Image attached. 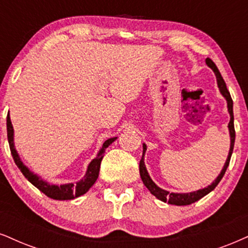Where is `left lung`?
<instances>
[{
  "instance_id": "8db88e82",
  "label": "left lung",
  "mask_w": 248,
  "mask_h": 248,
  "mask_svg": "<svg viewBox=\"0 0 248 248\" xmlns=\"http://www.w3.org/2000/svg\"><path fill=\"white\" fill-rule=\"evenodd\" d=\"M206 64L209 66L210 69L213 70L214 73L216 76V81H217V86L219 88V92L227 100L228 103V111L230 114V122H229L228 129H229V133H230V149H229V154L227 157V161H225L224 166H223V169L219 172V175L216 177V179L214 180L212 184L207 186V187L200 188L198 191H193L189 192V193H173V192H169L166 191V189L158 187V186L153 182V179L149 176L147 169H146L145 166V154L146 151H147V146L146 143H142V157L140 160L139 163V170H140V177H141L142 183L145 184L146 187L149 189V192L156 197L158 200L163 201V202H168L170 204H176V206H187V204H191L195 202V201L200 200L201 198H203L204 195H207L209 192H212L216 186L218 185V183L221 182V179L224 176L225 171H227V168L229 167V163H230V158L232 155V152H233V146H234V138H236V132H234V125H233V102H232L231 95L229 93L227 85H225V81L223 80L221 73H219L217 66L215 65V63L213 62L210 59H206Z\"/></svg>"
}]
</instances>
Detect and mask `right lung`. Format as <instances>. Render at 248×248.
<instances>
[{
	"label": "right lung",
	"instance_id": "1",
	"mask_svg": "<svg viewBox=\"0 0 248 248\" xmlns=\"http://www.w3.org/2000/svg\"><path fill=\"white\" fill-rule=\"evenodd\" d=\"M7 131L9 146H10V151L12 157H14L15 160V163L17 164V167L19 168V170L23 172V175L25 176V178L29 180L31 184L34 185L36 188H39L40 191L42 192V193H45L47 197L54 199V200H72V199H76L86 193L88 189L94 185L97 177H99L101 161H102L103 154L106 153L107 147L111 145V143L117 139V137H114V138H110L103 142L102 147L100 148L99 152H97L96 156L91 161L90 164H88L86 173H85L84 177H82L79 182L76 183V184H73V183H68V184L56 185L50 184L47 180L42 179L41 177L36 175L33 171H31L29 168L23 163V161L20 160L19 154H18L16 147H15V132L14 126H12L11 123L10 115H8L7 117Z\"/></svg>",
	"mask_w": 248,
	"mask_h": 248
}]
</instances>
